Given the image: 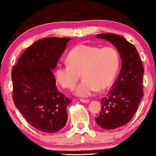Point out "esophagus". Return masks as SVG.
Returning a JSON list of instances; mask_svg holds the SVG:
<instances>
[{
	"instance_id": "obj_1",
	"label": "esophagus",
	"mask_w": 156,
	"mask_h": 156,
	"mask_svg": "<svg viewBox=\"0 0 156 156\" xmlns=\"http://www.w3.org/2000/svg\"><path fill=\"white\" fill-rule=\"evenodd\" d=\"M80 102H82V103H88L89 102H90V100H89V99H81Z\"/></svg>"
}]
</instances>
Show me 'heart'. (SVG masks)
Masks as SVG:
<instances>
[{
  "mask_svg": "<svg viewBox=\"0 0 156 156\" xmlns=\"http://www.w3.org/2000/svg\"><path fill=\"white\" fill-rule=\"evenodd\" d=\"M66 64H58L54 76L62 87L72 90L81 76L76 90L79 96H88L95 91L105 90L115 80L121 63L119 52L113 46L99 47L80 44L73 47L66 57Z\"/></svg>",
  "mask_w": 156,
  "mask_h": 156,
  "instance_id": "b5f03b06",
  "label": "heart"
}]
</instances>
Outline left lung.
<instances>
[{
    "mask_svg": "<svg viewBox=\"0 0 156 156\" xmlns=\"http://www.w3.org/2000/svg\"><path fill=\"white\" fill-rule=\"evenodd\" d=\"M110 41L119 52L122 67L107 96L101 99L102 109L96 123L104 129H114L128 123L143 96L144 68L136 47L123 37L113 34H97Z\"/></svg>",
    "mask_w": 156,
    "mask_h": 156,
    "instance_id": "1",
    "label": "left lung"
}]
</instances>
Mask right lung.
Returning <instances> with one entry per match:
<instances>
[{
	"label": "right lung",
	"mask_w": 156,
	"mask_h": 156,
	"mask_svg": "<svg viewBox=\"0 0 156 156\" xmlns=\"http://www.w3.org/2000/svg\"><path fill=\"white\" fill-rule=\"evenodd\" d=\"M71 38L47 37L30 46L11 72L14 105L27 121L41 132L53 133L65 126L72 102L56 87L53 69Z\"/></svg>",
	"instance_id": "obj_1"
}]
</instances>
